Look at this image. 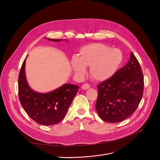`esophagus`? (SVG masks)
Here are the masks:
<instances>
[{
    "label": "esophagus",
    "instance_id": "obj_1",
    "mask_svg": "<svg viewBox=\"0 0 160 160\" xmlns=\"http://www.w3.org/2000/svg\"><path fill=\"white\" fill-rule=\"evenodd\" d=\"M81 88H82V89H83V90H87V89H88L90 88V86H89V84H83V85H82Z\"/></svg>",
    "mask_w": 160,
    "mask_h": 160
}]
</instances>
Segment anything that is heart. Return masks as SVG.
I'll list each match as a JSON object with an SVG mask.
<instances>
[{"label": "heart", "instance_id": "b5f03b06", "mask_svg": "<svg viewBox=\"0 0 160 160\" xmlns=\"http://www.w3.org/2000/svg\"><path fill=\"white\" fill-rule=\"evenodd\" d=\"M123 61L120 49H111L103 43H91L81 48L78 57L71 61V68L79 77L86 73L89 67L91 77L97 81H104L112 77L118 71Z\"/></svg>", "mask_w": 160, "mask_h": 160}]
</instances>
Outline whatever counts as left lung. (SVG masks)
Masks as SVG:
<instances>
[{"mask_svg": "<svg viewBox=\"0 0 160 160\" xmlns=\"http://www.w3.org/2000/svg\"><path fill=\"white\" fill-rule=\"evenodd\" d=\"M97 88L95 109L101 119L118 123L129 117L138 108L143 91V73L133 53L131 52L126 65Z\"/></svg>", "mask_w": 160, "mask_h": 160, "instance_id": "1", "label": "left lung"}]
</instances>
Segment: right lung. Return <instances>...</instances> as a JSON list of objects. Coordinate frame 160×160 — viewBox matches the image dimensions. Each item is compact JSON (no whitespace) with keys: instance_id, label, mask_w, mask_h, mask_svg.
Masks as SVG:
<instances>
[{"instance_id":"obj_1","label":"right lung","mask_w":160,"mask_h":160,"mask_svg":"<svg viewBox=\"0 0 160 160\" xmlns=\"http://www.w3.org/2000/svg\"><path fill=\"white\" fill-rule=\"evenodd\" d=\"M46 38L54 42L68 41ZM26 59L23 61L18 81V98L22 107L32 119L41 125H51L60 122L78 91L79 86L65 83L48 93L32 90L25 75Z\"/></svg>"}]
</instances>
